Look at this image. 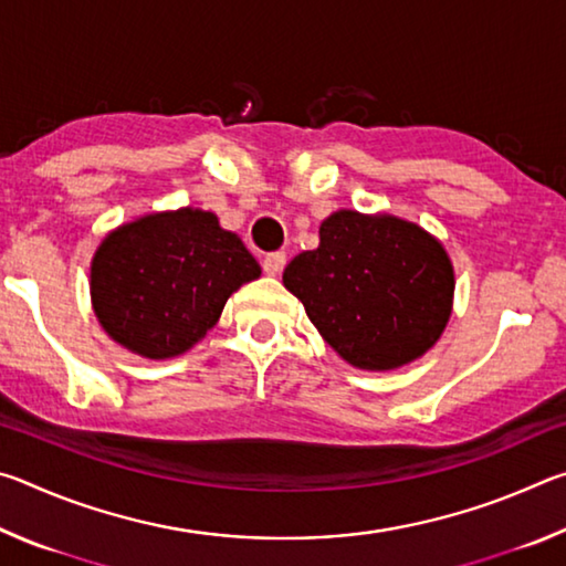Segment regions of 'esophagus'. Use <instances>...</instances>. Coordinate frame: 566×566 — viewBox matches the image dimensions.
<instances>
[{"instance_id": "esophagus-1", "label": "esophagus", "mask_w": 566, "mask_h": 566, "mask_svg": "<svg viewBox=\"0 0 566 566\" xmlns=\"http://www.w3.org/2000/svg\"><path fill=\"white\" fill-rule=\"evenodd\" d=\"M284 264H286V254H284V252H272V254H266V256H264V262H262L264 272H266V274H272V276L280 274V272L284 270Z\"/></svg>"}]
</instances>
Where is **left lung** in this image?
<instances>
[{"label": "left lung", "mask_w": 566, "mask_h": 566, "mask_svg": "<svg viewBox=\"0 0 566 566\" xmlns=\"http://www.w3.org/2000/svg\"><path fill=\"white\" fill-rule=\"evenodd\" d=\"M284 286L339 357L385 371L439 339L452 314L454 272L421 227L342 209L322 222L319 247L286 264Z\"/></svg>", "instance_id": "8db88e82"}]
</instances>
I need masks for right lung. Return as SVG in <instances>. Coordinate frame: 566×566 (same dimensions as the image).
<instances>
[{"instance_id": "1", "label": "right lung", "mask_w": 566, "mask_h": 566, "mask_svg": "<svg viewBox=\"0 0 566 566\" xmlns=\"http://www.w3.org/2000/svg\"><path fill=\"white\" fill-rule=\"evenodd\" d=\"M260 272L242 239L187 207L104 239L92 262V302L114 342L167 359L202 339L232 292Z\"/></svg>"}]
</instances>
